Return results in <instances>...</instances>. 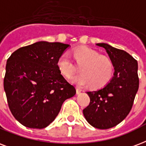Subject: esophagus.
Here are the masks:
<instances>
[{"mask_svg":"<svg viewBox=\"0 0 146 146\" xmlns=\"http://www.w3.org/2000/svg\"><path fill=\"white\" fill-rule=\"evenodd\" d=\"M81 92H82V90H81L80 88L76 87V93H77V94H80Z\"/></svg>","mask_w":146,"mask_h":146,"instance_id":"1","label":"esophagus"}]
</instances>
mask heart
Masks as SVG:
<instances>
[{
    "label": "heart",
    "mask_w": 146,
    "mask_h": 146,
    "mask_svg": "<svg viewBox=\"0 0 146 146\" xmlns=\"http://www.w3.org/2000/svg\"><path fill=\"white\" fill-rule=\"evenodd\" d=\"M74 59L80 66V74L71 79L76 85H90L93 89H99L106 86L112 79L114 73L113 60L106 56L88 47H79L74 50ZM57 66L61 74L68 78L76 71V66L67 53H63L57 61Z\"/></svg>",
    "instance_id": "b5f03b06"
}]
</instances>
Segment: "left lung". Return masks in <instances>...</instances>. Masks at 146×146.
Segmentation results:
<instances>
[{"label":"left lung","instance_id":"1","mask_svg":"<svg viewBox=\"0 0 146 146\" xmlns=\"http://www.w3.org/2000/svg\"><path fill=\"white\" fill-rule=\"evenodd\" d=\"M96 45L106 50L115 72L104 87L87 92L90 102L83 110V115L92 126L107 129L122 122L132 109L139 85L138 63L122 50L104 43Z\"/></svg>","mask_w":146,"mask_h":146}]
</instances>
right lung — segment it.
I'll list each match as a JSON object with an SVG mask.
<instances>
[{
	"label": "right lung",
	"instance_id": "right-lung-1",
	"mask_svg": "<svg viewBox=\"0 0 146 146\" xmlns=\"http://www.w3.org/2000/svg\"><path fill=\"white\" fill-rule=\"evenodd\" d=\"M70 45L40 41L14 51L7 59L4 88L9 109L24 126L50 124L76 89L61 75L57 61Z\"/></svg>",
	"mask_w": 146,
	"mask_h": 146
}]
</instances>
